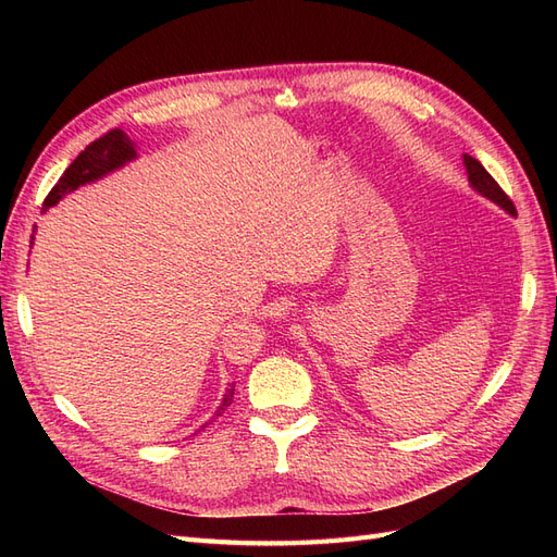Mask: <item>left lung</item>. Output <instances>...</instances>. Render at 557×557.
<instances>
[{
  "label": "left lung",
  "mask_w": 557,
  "mask_h": 557,
  "mask_svg": "<svg viewBox=\"0 0 557 557\" xmlns=\"http://www.w3.org/2000/svg\"><path fill=\"white\" fill-rule=\"evenodd\" d=\"M462 160H465V166H467V176H469L471 188H474L476 193H481L483 197H487L491 201H495V205H499L504 211H509L511 215H516L513 201L509 199L507 193L499 188L497 181L485 172V166L476 158H471L467 153L462 156Z\"/></svg>",
  "instance_id": "obj_1"
}]
</instances>
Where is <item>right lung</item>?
<instances>
[{
  "instance_id": "1",
  "label": "right lung",
  "mask_w": 557,
  "mask_h": 557,
  "mask_svg": "<svg viewBox=\"0 0 557 557\" xmlns=\"http://www.w3.org/2000/svg\"><path fill=\"white\" fill-rule=\"evenodd\" d=\"M134 158H137V144H134L123 129L107 132L104 137H99L86 150H81L78 158L66 166L60 181L53 185V190H50L48 197L44 199V211L55 207L64 195L74 193L76 188H81V185L92 183L115 170H121L123 164H127ZM232 399H234V385L227 387V393L221 401V407H218L215 416H221L230 407Z\"/></svg>"
}]
</instances>
